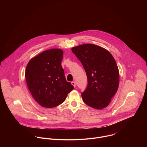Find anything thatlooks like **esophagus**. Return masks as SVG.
<instances>
[{"label": "esophagus", "mask_w": 147, "mask_h": 147, "mask_svg": "<svg viewBox=\"0 0 147 147\" xmlns=\"http://www.w3.org/2000/svg\"><path fill=\"white\" fill-rule=\"evenodd\" d=\"M71 84L74 86V87H76V82L75 81H72L71 82Z\"/></svg>", "instance_id": "34e87169"}]
</instances>
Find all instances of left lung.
I'll list each match as a JSON object with an SVG mask.
<instances>
[{
	"label": "left lung",
	"instance_id": "left-lung-1",
	"mask_svg": "<svg viewBox=\"0 0 147 147\" xmlns=\"http://www.w3.org/2000/svg\"><path fill=\"white\" fill-rule=\"evenodd\" d=\"M71 51L81 61L88 79L87 88L81 92L84 102L97 109L107 107L119 87V69L113 56L94 44L81 45Z\"/></svg>",
	"mask_w": 147,
	"mask_h": 147
}]
</instances>
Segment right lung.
Listing matches in <instances>:
<instances>
[{"mask_svg": "<svg viewBox=\"0 0 147 147\" xmlns=\"http://www.w3.org/2000/svg\"><path fill=\"white\" fill-rule=\"evenodd\" d=\"M63 52L52 49L30 60L26 69L28 88L35 100L42 107L53 108L63 102L73 86L67 82L61 62Z\"/></svg>", "mask_w": 147, "mask_h": 147, "instance_id": "right-lung-1", "label": "right lung"}]
</instances>
